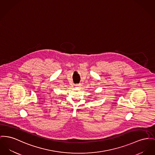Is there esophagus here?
<instances>
[{
  "mask_svg": "<svg viewBox=\"0 0 155 155\" xmlns=\"http://www.w3.org/2000/svg\"><path fill=\"white\" fill-rule=\"evenodd\" d=\"M80 84H76L75 85V88H80Z\"/></svg>",
  "mask_w": 155,
  "mask_h": 155,
  "instance_id": "1",
  "label": "esophagus"
}]
</instances>
